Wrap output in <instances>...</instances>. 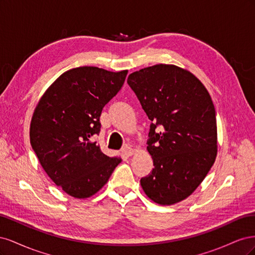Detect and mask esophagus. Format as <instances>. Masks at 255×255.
Segmentation results:
<instances>
[{
  "label": "esophagus",
  "mask_w": 255,
  "mask_h": 255,
  "mask_svg": "<svg viewBox=\"0 0 255 255\" xmlns=\"http://www.w3.org/2000/svg\"><path fill=\"white\" fill-rule=\"evenodd\" d=\"M122 153L125 154V155H127V156H132L133 154H134V149L130 148L129 145H126V146H123Z\"/></svg>",
  "instance_id": "34e87169"
}]
</instances>
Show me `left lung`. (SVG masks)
Returning a JSON list of instances; mask_svg holds the SVG:
<instances>
[{
  "label": "left lung",
  "instance_id": "obj_1",
  "mask_svg": "<svg viewBox=\"0 0 255 255\" xmlns=\"http://www.w3.org/2000/svg\"><path fill=\"white\" fill-rule=\"evenodd\" d=\"M128 84L151 120L146 150L153 159L140 184L152 201L172 205L194 192L217 155L212 98L191 72L159 64L130 73Z\"/></svg>",
  "mask_w": 255,
  "mask_h": 255
}]
</instances>
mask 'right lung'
<instances>
[{"instance_id":"1","label":"right lung","mask_w":255,"mask_h":255,"mask_svg":"<svg viewBox=\"0 0 255 255\" xmlns=\"http://www.w3.org/2000/svg\"><path fill=\"white\" fill-rule=\"evenodd\" d=\"M128 70L79 67L61 74L34 111L30 144L50 179L78 199L94 196L109 181L120 157H110L92 136L99 135L103 107L118 94Z\"/></svg>"}]
</instances>
